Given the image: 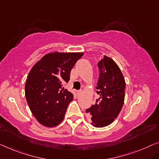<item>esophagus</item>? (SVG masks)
<instances>
[{
	"label": "esophagus",
	"instance_id": "34e87169",
	"mask_svg": "<svg viewBox=\"0 0 159 159\" xmlns=\"http://www.w3.org/2000/svg\"><path fill=\"white\" fill-rule=\"evenodd\" d=\"M82 93H83V91H82L81 89H80V90H79V91H77V95H78V96H80V95L82 94Z\"/></svg>",
	"mask_w": 159,
	"mask_h": 159
}]
</instances>
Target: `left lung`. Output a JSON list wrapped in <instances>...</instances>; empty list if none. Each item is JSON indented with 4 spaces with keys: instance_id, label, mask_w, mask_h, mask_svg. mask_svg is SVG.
I'll return each mask as SVG.
<instances>
[{
    "instance_id": "8db88e82",
    "label": "left lung",
    "mask_w": 159,
    "mask_h": 159,
    "mask_svg": "<svg viewBox=\"0 0 159 159\" xmlns=\"http://www.w3.org/2000/svg\"><path fill=\"white\" fill-rule=\"evenodd\" d=\"M98 68L99 77L96 89L99 98L86 112L91 116L93 126L103 128L114 121L121 111L125 83L121 70L110 57L103 56Z\"/></svg>"
}]
</instances>
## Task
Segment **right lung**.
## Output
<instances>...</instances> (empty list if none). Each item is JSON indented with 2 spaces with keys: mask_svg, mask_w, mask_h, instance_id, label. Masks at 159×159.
Here are the masks:
<instances>
[{
  "mask_svg": "<svg viewBox=\"0 0 159 159\" xmlns=\"http://www.w3.org/2000/svg\"><path fill=\"white\" fill-rule=\"evenodd\" d=\"M83 53L53 52L45 55L33 66L25 85L30 111L40 124L55 127L63 121L73 95L63 88L70 80L75 63Z\"/></svg>",
  "mask_w": 159,
  "mask_h": 159,
  "instance_id": "1",
  "label": "right lung"
}]
</instances>
